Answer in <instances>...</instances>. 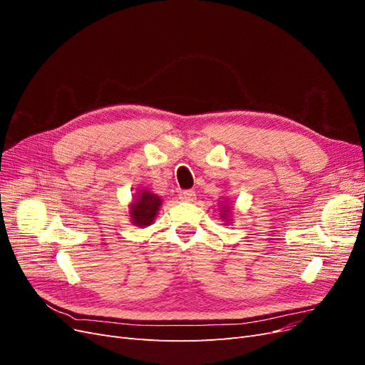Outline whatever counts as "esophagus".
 <instances>
[{"label":"esophagus","mask_w":365,"mask_h":365,"mask_svg":"<svg viewBox=\"0 0 365 365\" xmlns=\"http://www.w3.org/2000/svg\"><path fill=\"white\" fill-rule=\"evenodd\" d=\"M195 196H196V193L193 192V190H182L181 192V200H184V201H195Z\"/></svg>","instance_id":"34e87169"}]
</instances>
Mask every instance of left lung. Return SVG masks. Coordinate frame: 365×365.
<instances>
[{
  "label": "left lung",
  "mask_w": 365,
  "mask_h": 365,
  "mask_svg": "<svg viewBox=\"0 0 365 365\" xmlns=\"http://www.w3.org/2000/svg\"><path fill=\"white\" fill-rule=\"evenodd\" d=\"M227 212H228V208H227V210H225V212H224V213H222V215H224V216H225V213H227Z\"/></svg>",
  "instance_id": "1"
}]
</instances>
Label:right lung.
Instances as JSON below:
<instances>
[{"mask_svg": "<svg viewBox=\"0 0 365 365\" xmlns=\"http://www.w3.org/2000/svg\"><path fill=\"white\" fill-rule=\"evenodd\" d=\"M160 205L161 200L155 193H150L149 190H141L134 204L130 205V216L134 224L138 227L150 225L153 219H155Z\"/></svg>", "mask_w": 365, "mask_h": 365, "instance_id": "obj_1", "label": "right lung"}]
</instances>
